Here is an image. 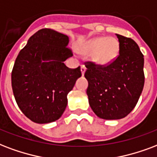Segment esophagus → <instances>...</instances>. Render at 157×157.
<instances>
[{
	"label": "esophagus",
	"instance_id": "esophagus-1",
	"mask_svg": "<svg viewBox=\"0 0 157 157\" xmlns=\"http://www.w3.org/2000/svg\"><path fill=\"white\" fill-rule=\"evenodd\" d=\"M86 67H85L84 65H81V74L82 75H84L85 74V71H86Z\"/></svg>",
	"mask_w": 157,
	"mask_h": 157
}]
</instances>
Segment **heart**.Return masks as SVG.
<instances>
[{
	"instance_id": "obj_1",
	"label": "heart",
	"mask_w": 157,
	"mask_h": 157,
	"mask_svg": "<svg viewBox=\"0 0 157 157\" xmlns=\"http://www.w3.org/2000/svg\"><path fill=\"white\" fill-rule=\"evenodd\" d=\"M79 52L92 53V60L100 65H107L115 59L119 51V43L114 38L98 37L91 39L79 47Z\"/></svg>"
}]
</instances>
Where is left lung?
Here are the masks:
<instances>
[{
	"instance_id": "left-lung-1",
	"label": "left lung",
	"mask_w": 157,
	"mask_h": 157,
	"mask_svg": "<svg viewBox=\"0 0 157 157\" xmlns=\"http://www.w3.org/2000/svg\"><path fill=\"white\" fill-rule=\"evenodd\" d=\"M119 54L107 65L86 62V94L94 113L104 119L126 117L137 105L144 86V58L133 39L116 34Z\"/></svg>"
}]
</instances>
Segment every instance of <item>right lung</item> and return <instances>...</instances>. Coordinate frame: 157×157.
I'll list each match as a JSON object with an SVG mask.
<instances>
[{
    "label": "right lung",
    "instance_id": "obj_1",
    "mask_svg": "<svg viewBox=\"0 0 157 157\" xmlns=\"http://www.w3.org/2000/svg\"><path fill=\"white\" fill-rule=\"evenodd\" d=\"M69 38L42 29L29 39L15 59L11 73L14 96L23 113L37 124L56 121L67 105V94L81 76V67L68 68L72 56Z\"/></svg>",
    "mask_w": 157,
    "mask_h": 157
}]
</instances>
